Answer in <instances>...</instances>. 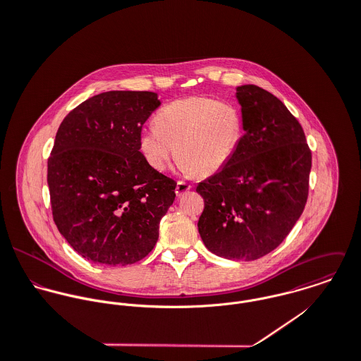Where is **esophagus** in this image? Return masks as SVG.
I'll return each instance as SVG.
<instances>
[{
	"label": "esophagus",
	"instance_id": "esophagus-1",
	"mask_svg": "<svg viewBox=\"0 0 361 361\" xmlns=\"http://www.w3.org/2000/svg\"><path fill=\"white\" fill-rule=\"evenodd\" d=\"M192 189V186L190 185H188V183H185V182H178L176 183V189H175V193H176V196H183L186 192H189Z\"/></svg>",
	"mask_w": 361,
	"mask_h": 361
}]
</instances>
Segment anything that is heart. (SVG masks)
Returning a JSON list of instances; mask_svg holds the SVG:
<instances>
[{"instance_id": "b5f03b06", "label": "heart", "mask_w": 361, "mask_h": 361, "mask_svg": "<svg viewBox=\"0 0 361 361\" xmlns=\"http://www.w3.org/2000/svg\"><path fill=\"white\" fill-rule=\"evenodd\" d=\"M243 135V119L232 103L208 97H185L166 104L157 125L140 132L139 145L155 171H165L175 154L185 175H212L236 153Z\"/></svg>"}]
</instances>
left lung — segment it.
Wrapping results in <instances>:
<instances>
[{
	"label": "left lung",
	"instance_id": "obj_1",
	"mask_svg": "<svg viewBox=\"0 0 361 361\" xmlns=\"http://www.w3.org/2000/svg\"><path fill=\"white\" fill-rule=\"evenodd\" d=\"M245 135L232 159L197 185L204 199L199 233L207 249L252 261L276 249L300 218L311 153L298 119L256 85L236 87Z\"/></svg>",
	"mask_w": 361,
	"mask_h": 361
}]
</instances>
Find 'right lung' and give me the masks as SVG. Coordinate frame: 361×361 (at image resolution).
<instances>
[{"mask_svg":"<svg viewBox=\"0 0 361 361\" xmlns=\"http://www.w3.org/2000/svg\"><path fill=\"white\" fill-rule=\"evenodd\" d=\"M159 105L153 92L114 90L59 125L47 169L52 216L82 257L126 265L154 249L176 186L140 152L142 128Z\"/></svg>","mask_w":361,"mask_h":361,"instance_id":"obj_1","label":"right lung"}]
</instances>
